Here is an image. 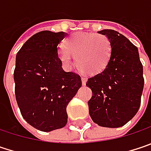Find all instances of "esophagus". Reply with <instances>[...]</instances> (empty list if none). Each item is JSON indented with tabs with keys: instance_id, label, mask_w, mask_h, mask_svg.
Segmentation results:
<instances>
[{
	"instance_id": "esophagus-1",
	"label": "esophagus",
	"mask_w": 151,
	"mask_h": 151,
	"mask_svg": "<svg viewBox=\"0 0 151 151\" xmlns=\"http://www.w3.org/2000/svg\"><path fill=\"white\" fill-rule=\"evenodd\" d=\"M81 82H82V85H85L86 82H87V78L86 77H81Z\"/></svg>"
}]
</instances>
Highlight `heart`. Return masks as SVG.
<instances>
[{
  "label": "heart",
  "mask_w": 151,
  "mask_h": 151,
  "mask_svg": "<svg viewBox=\"0 0 151 151\" xmlns=\"http://www.w3.org/2000/svg\"><path fill=\"white\" fill-rule=\"evenodd\" d=\"M112 42L106 35L92 32L73 34L65 42V47L58 50L60 60L68 67L76 58L78 68L88 75L101 72L112 56Z\"/></svg>",
  "instance_id": "obj_1"
}]
</instances>
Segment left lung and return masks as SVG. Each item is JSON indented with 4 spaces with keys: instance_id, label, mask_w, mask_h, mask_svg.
I'll list each match as a JSON object with an SVG mask.
<instances>
[{
    "instance_id": "obj_1",
    "label": "left lung",
    "mask_w": 151,
    "mask_h": 151,
    "mask_svg": "<svg viewBox=\"0 0 151 151\" xmlns=\"http://www.w3.org/2000/svg\"><path fill=\"white\" fill-rule=\"evenodd\" d=\"M112 42V56L104 70L90 77L86 85L93 93L88 101L89 115L95 124L117 128L129 122L137 113L145 80L138 50L119 32H98Z\"/></svg>"
}]
</instances>
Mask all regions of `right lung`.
Wrapping results in <instances>:
<instances>
[{
    "mask_svg": "<svg viewBox=\"0 0 151 151\" xmlns=\"http://www.w3.org/2000/svg\"><path fill=\"white\" fill-rule=\"evenodd\" d=\"M66 35L63 32H39L16 55V101L25 120L42 132L66 125L67 106L81 87L79 75L62 68L58 45Z\"/></svg>",
    "mask_w": 151,
    "mask_h": 151,
    "instance_id": "right-lung-1",
    "label": "right lung"
}]
</instances>
